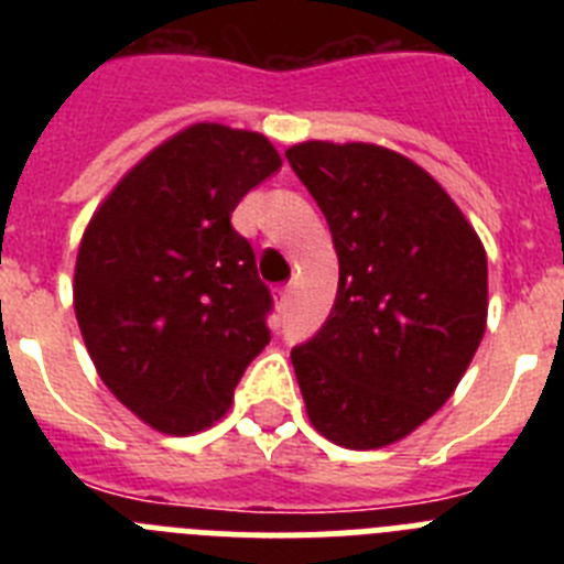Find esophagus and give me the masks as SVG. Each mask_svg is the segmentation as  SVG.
<instances>
[{"instance_id": "obj_1", "label": "esophagus", "mask_w": 564, "mask_h": 564, "mask_svg": "<svg viewBox=\"0 0 564 564\" xmlns=\"http://www.w3.org/2000/svg\"><path fill=\"white\" fill-rule=\"evenodd\" d=\"M291 299H293L291 285L279 288V291H276V307H279V311H288V307H291Z\"/></svg>"}]
</instances>
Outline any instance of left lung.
I'll use <instances>...</instances> for the list:
<instances>
[{"label": "left lung", "mask_w": 564, "mask_h": 564, "mask_svg": "<svg viewBox=\"0 0 564 564\" xmlns=\"http://www.w3.org/2000/svg\"><path fill=\"white\" fill-rule=\"evenodd\" d=\"M285 158L338 253L330 316L291 350L299 390L327 441L381 449L435 415L475 358L486 251L449 194L403 154L307 141Z\"/></svg>", "instance_id": "left-lung-1"}]
</instances>
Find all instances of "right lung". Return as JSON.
Returning a JSON list of instances; mask_svg holds the SVG:
<instances>
[{
  "instance_id": "right-lung-1",
  "label": "right lung",
  "mask_w": 564,
  "mask_h": 564,
  "mask_svg": "<svg viewBox=\"0 0 564 564\" xmlns=\"http://www.w3.org/2000/svg\"><path fill=\"white\" fill-rule=\"evenodd\" d=\"M279 166L262 134L194 123L149 152L84 231L73 299L89 358L166 435L220 421L271 341L273 296L231 212Z\"/></svg>"
}]
</instances>
